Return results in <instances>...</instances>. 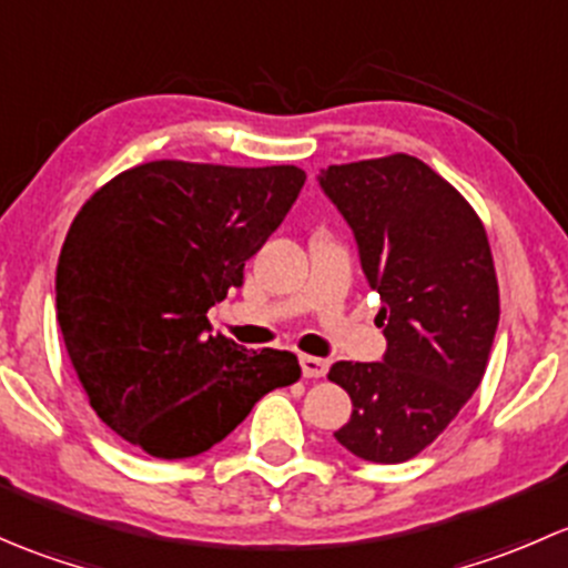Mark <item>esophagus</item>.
Here are the masks:
<instances>
[{
  "mask_svg": "<svg viewBox=\"0 0 568 568\" xmlns=\"http://www.w3.org/2000/svg\"><path fill=\"white\" fill-rule=\"evenodd\" d=\"M300 365H302V376H305V379H321V376L329 371V363H326V359L311 357V354L300 357Z\"/></svg>",
  "mask_w": 568,
  "mask_h": 568,
  "instance_id": "1",
  "label": "esophagus"
}]
</instances>
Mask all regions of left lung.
<instances>
[{
	"label": "left lung",
	"mask_w": 568,
	"mask_h": 568,
	"mask_svg": "<svg viewBox=\"0 0 568 568\" xmlns=\"http://www.w3.org/2000/svg\"><path fill=\"white\" fill-rule=\"evenodd\" d=\"M318 186L352 227L387 337L382 363L329 368L352 398L335 439L365 462H406L484 379L500 318L489 239L467 200L406 153L329 164Z\"/></svg>",
	"instance_id": "1"
}]
</instances>
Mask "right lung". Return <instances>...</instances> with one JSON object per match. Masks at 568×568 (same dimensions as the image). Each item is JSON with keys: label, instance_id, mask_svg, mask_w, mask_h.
<instances>
[{"label": "right lung", "instance_id": "add662e5", "mask_svg": "<svg viewBox=\"0 0 568 568\" xmlns=\"http://www.w3.org/2000/svg\"><path fill=\"white\" fill-rule=\"evenodd\" d=\"M280 168L148 162L101 186L57 266V321L95 415L156 459L227 437L274 387L300 379L291 352L211 335L205 313L244 285L305 186Z\"/></svg>", "mask_w": 568, "mask_h": 568}]
</instances>
